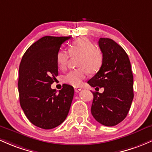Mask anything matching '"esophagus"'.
<instances>
[{"instance_id":"1","label":"esophagus","mask_w":152,"mask_h":152,"mask_svg":"<svg viewBox=\"0 0 152 152\" xmlns=\"http://www.w3.org/2000/svg\"><path fill=\"white\" fill-rule=\"evenodd\" d=\"M81 88H80V87H74V90L76 92H79V91H81Z\"/></svg>"}]
</instances>
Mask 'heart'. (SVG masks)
I'll use <instances>...</instances> for the list:
<instances>
[{
	"label": "heart",
	"instance_id": "b5f03b06",
	"mask_svg": "<svg viewBox=\"0 0 152 152\" xmlns=\"http://www.w3.org/2000/svg\"><path fill=\"white\" fill-rule=\"evenodd\" d=\"M68 52L60 49L56 55V63L60 70H65L69 57L77 59L79 69L70 71L63 78L64 82L73 87H80L89 72L92 74L100 70L104 57L100 49L87 38H79L68 46Z\"/></svg>",
	"mask_w": 152,
	"mask_h": 152
}]
</instances>
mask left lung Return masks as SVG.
<instances>
[{"instance_id": "left-lung-1", "label": "left lung", "mask_w": 152, "mask_h": 152, "mask_svg": "<svg viewBox=\"0 0 152 152\" xmlns=\"http://www.w3.org/2000/svg\"><path fill=\"white\" fill-rule=\"evenodd\" d=\"M98 45L104 57L101 68L87 83L103 93L92 92L91 113L101 124L112 127L122 122L133 100V76L128 55L111 38H100Z\"/></svg>"}]
</instances>
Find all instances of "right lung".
I'll use <instances>...</instances> for the list:
<instances>
[{
    "label": "right lung",
    "instance_id": "obj_1",
    "mask_svg": "<svg viewBox=\"0 0 152 152\" xmlns=\"http://www.w3.org/2000/svg\"><path fill=\"white\" fill-rule=\"evenodd\" d=\"M71 37L44 36L32 44L22 57L19 68L20 103L25 116L44 130L55 128L66 119L74 89L64 84L57 93L51 84L58 75L56 55Z\"/></svg>",
    "mask_w": 152,
    "mask_h": 152
}]
</instances>
